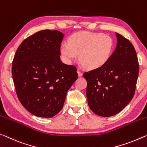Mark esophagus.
<instances>
[{
    "instance_id": "34e87169",
    "label": "esophagus",
    "mask_w": 147,
    "mask_h": 147,
    "mask_svg": "<svg viewBox=\"0 0 147 147\" xmlns=\"http://www.w3.org/2000/svg\"><path fill=\"white\" fill-rule=\"evenodd\" d=\"M78 74L79 77H81L83 76V73L80 70H78Z\"/></svg>"
}]
</instances>
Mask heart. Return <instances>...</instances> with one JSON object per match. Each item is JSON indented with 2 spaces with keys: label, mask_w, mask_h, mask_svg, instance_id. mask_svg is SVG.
<instances>
[{
  "label": "heart",
  "mask_w": 147,
  "mask_h": 147,
  "mask_svg": "<svg viewBox=\"0 0 147 147\" xmlns=\"http://www.w3.org/2000/svg\"><path fill=\"white\" fill-rule=\"evenodd\" d=\"M61 45V52L68 63L78 59L88 69L103 66L112 54L113 41L109 36L100 32H79Z\"/></svg>",
  "instance_id": "heart-1"
}]
</instances>
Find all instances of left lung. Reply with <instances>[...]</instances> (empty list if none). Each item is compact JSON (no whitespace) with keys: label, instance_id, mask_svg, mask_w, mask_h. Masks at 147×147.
I'll return each instance as SVG.
<instances>
[{"label":"left lung","instance_id":"1","mask_svg":"<svg viewBox=\"0 0 147 147\" xmlns=\"http://www.w3.org/2000/svg\"><path fill=\"white\" fill-rule=\"evenodd\" d=\"M116 36L117 47L106 63L83 74L88 106L101 117L121 112L133 98L138 81L139 62L134 45L120 34Z\"/></svg>","mask_w":147,"mask_h":147}]
</instances>
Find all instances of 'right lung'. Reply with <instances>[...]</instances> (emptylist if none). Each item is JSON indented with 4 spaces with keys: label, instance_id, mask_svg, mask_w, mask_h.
Listing matches in <instances>:
<instances>
[{
    "label": "right lung",
    "instance_id": "right-lung-1",
    "mask_svg": "<svg viewBox=\"0 0 147 147\" xmlns=\"http://www.w3.org/2000/svg\"><path fill=\"white\" fill-rule=\"evenodd\" d=\"M64 34L43 30L26 38L12 62L17 96L30 113L49 118L61 111L66 94L78 78L77 68L60 59Z\"/></svg>",
    "mask_w": 147,
    "mask_h": 147
}]
</instances>
